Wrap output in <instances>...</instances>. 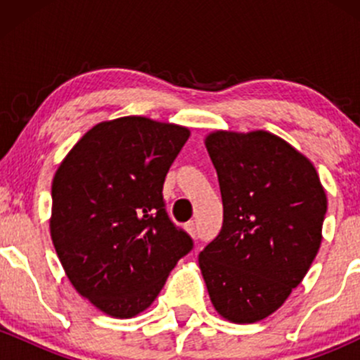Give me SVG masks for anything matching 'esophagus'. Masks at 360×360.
Wrapping results in <instances>:
<instances>
[{"label": "esophagus", "mask_w": 360, "mask_h": 360, "mask_svg": "<svg viewBox=\"0 0 360 360\" xmlns=\"http://www.w3.org/2000/svg\"><path fill=\"white\" fill-rule=\"evenodd\" d=\"M184 229H186V232H188L189 235H191V237H194V235H196V223H194L193 220L186 223Z\"/></svg>", "instance_id": "esophagus-1"}]
</instances>
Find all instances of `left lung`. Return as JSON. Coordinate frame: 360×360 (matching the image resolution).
I'll use <instances>...</instances> for the list:
<instances>
[{"label": "left lung", "mask_w": 360, "mask_h": 360, "mask_svg": "<svg viewBox=\"0 0 360 360\" xmlns=\"http://www.w3.org/2000/svg\"><path fill=\"white\" fill-rule=\"evenodd\" d=\"M218 174L223 225L200 269L223 318L254 323L303 281L321 243L326 194L313 164L269 131H213L205 140Z\"/></svg>", "instance_id": "1"}]
</instances>
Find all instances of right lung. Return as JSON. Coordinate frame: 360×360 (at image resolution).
I'll return each instance as SVG.
<instances>
[{"instance_id":"1","label":"right lung","mask_w":360,"mask_h":360,"mask_svg":"<svg viewBox=\"0 0 360 360\" xmlns=\"http://www.w3.org/2000/svg\"><path fill=\"white\" fill-rule=\"evenodd\" d=\"M189 139L146 117L94 125L52 181L51 235L76 291L115 318L154 303L193 238L171 221L162 186Z\"/></svg>"}]
</instances>
